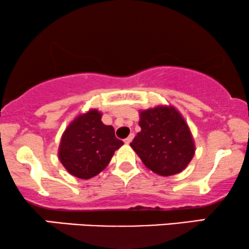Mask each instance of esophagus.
Instances as JSON below:
<instances>
[{
  "mask_svg": "<svg viewBox=\"0 0 249 249\" xmlns=\"http://www.w3.org/2000/svg\"><path fill=\"white\" fill-rule=\"evenodd\" d=\"M133 139H134V134H130L129 136L127 137V139H124V143L125 144H129L131 141H133Z\"/></svg>",
  "mask_w": 249,
  "mask_h": 249,
  "instance_id": "1",
  "label": "esophagus"
}]
</instances>
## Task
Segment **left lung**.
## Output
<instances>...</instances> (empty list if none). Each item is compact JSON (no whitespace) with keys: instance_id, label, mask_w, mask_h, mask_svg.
<instances>
[{"instance_id":"obj_1","label":"left lung","mask_w":249,"mask_h":249,"mask_svg":"<svg viewBox=\"0 0 249 249\" xmlns=\"http://www.w3.org/2000/svg\"><path fill=\"white\" fill-rule=\"evenodd\" d=\"M141 131L130 146L149 170L162 177L187 167L195 153L190 129L173 106H157L140 112Z\"/></svg>"}]
</instances>
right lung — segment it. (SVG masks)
I'll return each instance as SVG.
<instances>
[{"instance_id": "add662e5", "label": "right lung", "mask_w": 249, "mask_h": 249, "mask_svg": "<svg viewBox=\"0 0 249 249\" xmlns=\"http://www.w3.org/2000/svg\"><path fill=\"white\" fill-rule=\"evenodd\" d=\"M122 144L115 137L114 128L101 122L99 110L90 109L78 115L64 130L59 159L71 176L90 179L109 164Z\"/></svg>"}]
</instances>
